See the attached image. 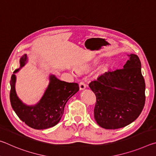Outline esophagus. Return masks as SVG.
Instances as JSON below:
<instances>
[{"label": "esophagus", "mask_w": 156, "mask_h": 156, "mask_svg": "<svg viewBox=\"0 0 156 156\" xmlns=\"http://www.w3.org/2000/svg\"><path fill=\"white\" fill-rule=\"evenodd\" d=\"M86 84L84 83V82H80V83H79V87H80V90H83V89H84L86 88Z\"/></svg>", "instance_id": "obj_1"}]
</instances>
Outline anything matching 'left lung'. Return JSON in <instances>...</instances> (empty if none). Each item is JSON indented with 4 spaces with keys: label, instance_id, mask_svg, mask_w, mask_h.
<instances>
[{
    "label": "left lung",
    "instance_id": "1",
    "mask_svg": "<svg viewBox=\"0 0 156 156\" xmlns=\"http://www.w3.org/2000/svg\"><path fill=\"white\" fill-rule=\"evenodd\" d=\"M123 69L108 71L91 81L89 87L96 96L94 118L107 129L124 127L138 118L145 103V82L141 62L136 54Z\"/></svg>",
    "mask_w": 156,
    "mask_h": 156
}]
</instances>
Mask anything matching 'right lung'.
I'll use <instances>...</instances> for the list:
<instances>
[{
	"mask_svg": "<svg viewBox=\"0 0 156 156\" xmlns=\"http://www.w3.org/2000/svg\"><path fill=\"white\" fill-rule=\"evenodd\" d=\"M27 61V54L20 59V68L16 69L10 80V102L18 118L27 126L35 129H45L59 122L68 100L79 90L78 84L60 80L54 75L49 76V84L40 101L28 106L18 98L15 90L16 76Z\"/></svg>",
	"mask_w": 156,
	"mask_h": 156,
	"instance_id": "obj_1",
	"label": "right lung"
}]
</instances>
